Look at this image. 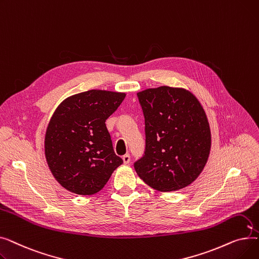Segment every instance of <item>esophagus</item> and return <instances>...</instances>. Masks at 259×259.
<instances>
[{"instance_id":"1","label":"esophagus","mask_w":259,"mask_h":259,"mask_svg":"<svg viewBox=\"0 0 259 259\" xmlns=\"http://www.w3.org/2000/svg\"><path fill=\"white\" fill-rule=\"evenodd\" d=\"M122 160H124V164H129V162H130V154H125L124 156H122Z\"/></svg>"}]
</instances>
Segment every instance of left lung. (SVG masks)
<instances>
[{
    "mask_svg": "<svg viewBox=\"0 0 259 259\" xmlns=\"http://www.w3.org/2000/svg\"><path fill=\"white\" fill-rule=\"evenodd\" d=\"M145 117L144 155L134 162L140 178L161 192L193 183L209 157L211 132L194 95L161 86L138 93Z\"/></svg>",
    "mask_w": 259,
    "mask_h": 259,
    "instance_id": "left-lung-1",
    "label": "left lung"
}]
</instances>
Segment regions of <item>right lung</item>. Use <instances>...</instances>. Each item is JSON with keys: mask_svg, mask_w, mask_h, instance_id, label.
Instances as JSON below:
<instances>
[{"mask_svg": "<svg viewBox=\"0 0 259 259\" xmlns=\"http://www.w3.org/2000/svg\"><path fill=\"white\" fill-rule=\"evenodd\" d=\"M125 97L89 90L66 99L54 111L46 130L45 155L54 179L68 191L98 193L122 164L105 121Z\"/></svg>", "mask_w": 259, "mask_h": 259, "instance_id": "1", "label": "right lung"}]
</instances>
